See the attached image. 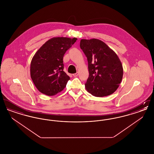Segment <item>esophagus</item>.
Listing matches in <instances>:
<instances>
[{"label":"esophagus","mask_w":154,"mask_h":154,"mask_svg":"<svg viewBox=\"0 0 154 154\" xmlns=\"http://www.w3.org/2000/svg\"><path fill=\"white\" fill-rule=\"evenodd\" d=\"M73 77H77V76L79 75V72H77L76 73L73 74Z\"/></svg>","instance_id":"esophagus-1"}]
</instances>
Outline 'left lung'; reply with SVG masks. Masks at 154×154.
Segmentation results:
<instances>
[{"label":"left lung","instance_id":"obj_1","mask_svg":"<svg viewBox=\"0 0 154 154\" xmlns=\"http://www.w3.org/2000/svg\"><path fill=\"white\" fill-rule=\"evenodd\" d=\"M81 49L87 58L89 77L86 90L96 97L113 94L123 77V67L117 54L102 40L81 39Z\"/></svg>","mask_w":154,"mask_h":154}]
</instances>
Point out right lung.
<instances>
[{
    "label": "right lung",
    "instance_id": "add662e5",
    "mask_svg": "<svg viewBox=\"0 0 154 154\" xmlns=\"http://www.w3.org/2000/svg\"><path fill=\"white\" fill-rule=\"evenodd\" d=\"M77 40L75 37H52L35 53L30 63V77L41 93L54 96L66 87L70 77L63 71V56Z\"/></svg>",
    "mask_w": 154,
    "mask_h": 154
}]
</instances>
